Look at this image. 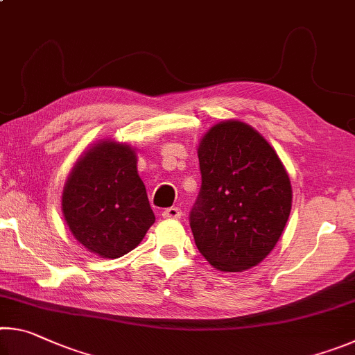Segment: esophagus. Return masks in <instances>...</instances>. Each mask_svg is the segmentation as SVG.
<instances>
[{"label":"esophagus","mask_w":355,"mask_h":355,"mask_svg":"<svg viewBox=\"0 0 355 355\" xmlns=\"http://www.w3.org/2000/svg\"><path fill=\"white\" fill-rule=\"evenodd\" d=\"M180 216H182V209H180L178 207L166 208L163 211V218H166V219H178Z\"/></svg>","instance_id":"esophagus-1"}]
</instances>
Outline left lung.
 Masks as SVG:
<instances>
[{"mask_svg": "<svg viewBox=\"0 0 355 355\" xmlns=\"http://www.w3.org/2000/svg\"><path fill=\"white\" fill-rule=\"evenodd\" d=\"M197 155L202 186L189 214L197 249L219 271L250 269L290 218V177L268 141L239 120L214 125Z\"/></svg>", "mask_w": 355, "mask_h": 355, "instance_id": "left-lung-1", "label": "left lung"}]
</instances>
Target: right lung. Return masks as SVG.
Wrapping results in <instances>:
<instances>
[{"mask_svg": "<svg viewBox=\"0 0 355 355\" xmlns=\"http://www.w3.org/2000/svg\"><path fill=\"white\" fill-rule=\"evenodd\" d=\"M135 150L101 141L84 153L62 192V213L73 236L89 252L119 258L146 236L155 214L137 175Z\"/></svg>", "mask_w": 355, "mask_h": 355, "instance_id": "add662e5", "label": "right lung"}]
</instances>
